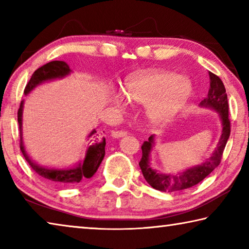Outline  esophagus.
I'll return each mask as SVG.
<instances>
[{
	"instance_id": "1",
	"label": "esophagus",
	"mask_w": 249,
	"mask_h": 249,
	"mask_svg": "<svg viewBox=\"0 0 249 249\" xmlns=\"http://www.w3.org/2000/svg\"><path fill=\"white\" fill-rule=\"evenodd\" d=\"M127 135V130L125 129H121V130H113L112 132V136L114 138H120V137H123Z\"/></svg>"
}]
</instances>
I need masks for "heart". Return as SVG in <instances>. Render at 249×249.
I'll return each instance as SVG.
<instances>
[{"instance_id": "obj_1", "label": "heart", "mask_w": 249, "mask_h": 249, "mask_svg": "<svg viewBox=\"0 0 249 249\" xmlns=\"http://www.w3.org/2000/svg\"><path fill=\"white\" fill-rule=\"evenodd\" d=\"M190 84L176 73L155 71L126 83L127 98L138 103H149V116L156 122L174 116L190 94ZM121 102V101H120Z\"/></svg>"}]
</instances>
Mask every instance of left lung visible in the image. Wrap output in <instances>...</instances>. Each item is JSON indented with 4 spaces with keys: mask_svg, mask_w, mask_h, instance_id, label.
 Masks as SVG:
<instances>
[{
    "mask_svg": "<svg viewBox=\"0 0 249 249\" xmlns=\"http://www.w3.org/2000/svg\"><path fill=\"white\" fill-rule=\"evenodd\" d=\"M210 75V89L208 96L201 101L202 107H208L215 109L220 113L222 120V136L218 142L217 148L214 151L212 157L206 160L201 165L192 167L190 169L184 170L181 174L175 175H160L157 171L151 169L149 167V154L151 147L154 145V136L148 138V141L144 142L142 145V159L140 161V167L142 172V176L151 187L156 190L162 192H176L184 189L191 188L193 185L201 182L206 178L211 172L220 165L223 151L229 141L231 134V121L229 119V102H227V94L225 87L223 84L220 77L209 71Z\"/></svg>",
    "mask_w": 249,
    "mask_h": 249,
    "instance_id": "left-lung-1",
    "label": "left lung"
}]
</instances>
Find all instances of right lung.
<instances>
[{
	"mask_svg": "<svg viewBox=\"0 0 249 249\" xmlns=\"http://www.w3.org/2000/svg\"><path fill=\"white\" fill-rule=\"evenodd\" d=\"M70 72L69 66L66 64L65 61H50L48 64L39 67L35 72L33 73L32 78L29 79L28 83L25 87L24 93L27 94L28 92H31L37 84L46 81V80L50 79H56L65 77ZM22 109H23V102L20 103L18 112V121L19 125V147L20 150L24 155L25 159L28 162V165L31 166L32 169L36 172L37 175H39L43 178L53 181L56 183H77L80 181L91 178L93 176L100 163L102 162L105 155V138L101 137L99 134H96V130L93 129L89 135V138H92L94 141V144L89 147V149L87 151L86 159L82 165H79L78 167L72 168V169H66V170H54V169H47V168H41L37 166L36 163H34L26 154V151L24 149L23 142H22ZM91 140V141H92Z\"/></svg>",
	"mask_w": 249,
	"mask_h": 249,
	"instance_id": "right-lung-1",
	"label": "right lung"
}]
</instances>
